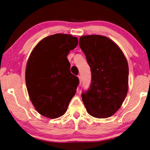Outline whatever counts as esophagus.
Masks as SVG:
<instances>
[{"label": "esophagus", "mask_w": 150, "mask_h": 150, "mask_svg": "<svg viewBox=\"0 0 150 150\" xmlns=\"http://www.w3.org/2000/svg\"><path fill=\"white\" fill-rule=\"evenodd\" d=\"M78 77H79V86H81V82H82V78H81V76H79Z\"/></svg>", "instance_id": "obj_1"}]
</instances>
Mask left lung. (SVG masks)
I'll return each mask as SVG.
<instances>
[{
	"label": "left lung",
	"instance_id": "obj_1",
	"mask_svg": "<svg viewBox=\"0 0 150 150\" xmlns=\"http://www.w3.org/2000/svg\"><path fill=\"white\" fill-rule=\"evenodd\" d=\"M79 46L91 67V84L82 100L88 113L107 118L120 109L128 90V64L120 47L107 37L80 38Z\"/></svg>",
	"mask_w": 150,
	"mask_h": 150
}]
</instances>
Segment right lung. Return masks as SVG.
<instances>
[{
	"label": "right lung",
	"mask_w": 150,
	"mask_h": 150,
	"mask_svg": "<svg viewBox=\"0 0 150 150\" xmlns=\"http://www.w3.org/2000/svg\"><path fill=\"white\" fill-rule=\"evenodd\" d=\"M78 43L71 35H52L41 40L28 57L25 71L28 96L37 111L46 117L64 115L76 92L79 80L71 73L67 56Z\"/></svg>",
	"instance_id": "add662e5"
}]
</instances>
